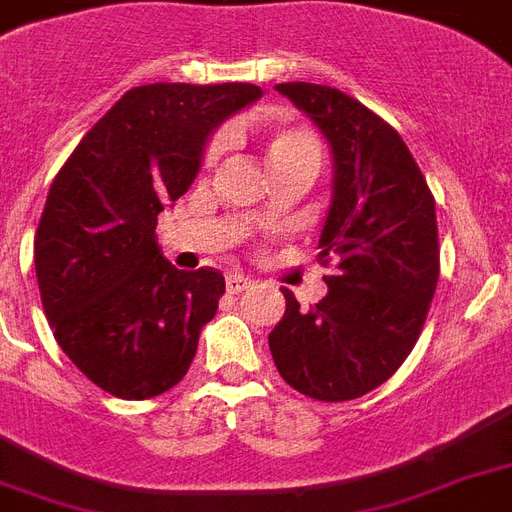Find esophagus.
Listing matches in <instances>:
<instances>
[{"instance_id":"1","label":"esophagus","mask_w":512,"mask_h":512,"mask_svg":"<svg viewBox=\"0 0 512 512\" xmlns=\"http://www.w3.org/2000/svg\"><path fill=\"white\" fill-rule=\"evenodd\" d=\"M249 287H252V279L244 276V273H231V276L225 279V289H228L231 295H239V292H244V289Z\"/></svg>"}]
</instances>
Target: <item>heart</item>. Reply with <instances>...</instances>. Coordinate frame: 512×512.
<instances>
[{
  "instance_id": "1",
  "label": "heart",
  "mask_w": 512,
  "mask_h": 512,
  "mask_svg": "<svg viewBox=\"0 0 512 512\" xmlns=\"http://www.w3.org/2000/svg\"><path fill=\"white\" fill-rule=\"evenodd\" d=\"M217 146L209 151V156H215ZM303 151H313V154H319V143L313 138L311 132L303 130V127H276V130L268 135V162L273 159H284V156L292 154H303Z\"/></svg>"
}]
</instances>
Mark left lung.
<instances>
[{
  "label": "left lung",
  "instance_id": "obj_1",
  "mask_svg": "<svg viewBox=\"0 0 512 512\" xmlns=\"http://www.w3.org/2000/svg\"><path fill=\"white\" fill-rule=\"evenodd\" d=\"M276 90L311 119L332 154V199L319 260L335 263L327 295L287 311L268 335L273 364L316 401H350L388 380L420 337L438 284L436 201L388 122L324 84Z\"/></svg>",
  "mask_w": 512,
  "mask_h": 512
}]
</instances>
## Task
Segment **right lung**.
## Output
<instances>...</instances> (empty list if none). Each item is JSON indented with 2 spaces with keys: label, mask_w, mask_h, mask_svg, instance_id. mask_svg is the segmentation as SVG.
Returning a JSON list of instances; mask_svg holds the SVG:
<instances>
[{
  "label": "right lung",
  "mask_w": 512,
  "mask_h": 512,
  "mask_svg": "<svg viewBox=\"0 0 512 512\" xmlns=\"http://www.w3.org/2000/svg\"><path fill=\"white\" fill-rule=\"evenodd\" d=\"M255 84H146L92 127L52 180L34 263L55 340L98 388L127 401L183 380L225 292L220 271H177L154 231L196 180L215 130Z\"/></svg>",
  "instance_id": "right-lung-1"
}]
</instances>
